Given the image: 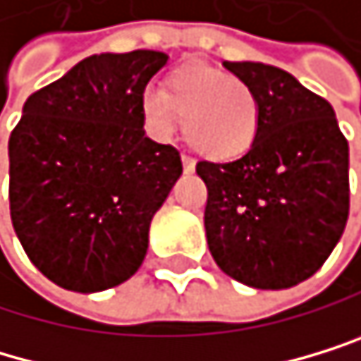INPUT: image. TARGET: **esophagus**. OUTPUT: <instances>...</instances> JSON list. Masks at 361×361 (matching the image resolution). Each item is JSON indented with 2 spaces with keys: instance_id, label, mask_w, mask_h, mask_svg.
Here are the masks:
<instances>
[{
  "instance_id": "esophagus-1",
  "label": "esophagus",
  "mask_w": 361,
  "mask_h": 361,
  "mask_svg": "<svg viewBox=\"0 0 361 361\" xmlns=\"http://www.w3.org/2000/svg\"><path fill=\"white\" fill-rule=\"evenodd\" d=\"M182 164H184V171H186V173H192V171H195V159H192V157L182 155Z\"/></svg>"
}]
</instances>
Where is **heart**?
Returning <instances> with one entry per match:
<instances>
[{
  "mask_svg": "<svg viewBox=\"0 0 361 361\" xmlns=\"http://www.w3.org/2000/svg\"><path fill=\"white\" fill-rule=\"evenodd\" d=\"M144 115L157 133H171L184 115L186 142L202 155L226 159L253 144L259 128L255 92L233 75L208 66H186L175 73L171 90L146 86Z\"/></svg>",
  "mask_w": 361,
  "mask_h": 361,
  "instance_id": "heart-1",
  "label": "heart"
}]
</instances>
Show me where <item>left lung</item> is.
I'll use <instances>...</instances> for the list:
<instances>
[{"label":"left lung","mask_w":361,"mask_h":361,"mask_svg":"<svg viewBox=\"0 0 361 361\" xmlns=\"http://www.w3.org/2000/svg\"><path fill=\"white\" fill-rule=\"evenodd\" d=\"M255 92L259 128L231 161H197L208 188L211 255L253 288H290L315 275L348 219V142L333 106L290 73L259 61H224Z\"/></svg>","instance_id":"obj_1"}]
</instances>
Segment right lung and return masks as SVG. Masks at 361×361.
Here are the masks:
<instances>
[{
    "instance_id": "1",
    "label": "right lung",
    "mask_w": 361,
    "mask_h": 361,
    "mask_svg": "<svg viewBox=\"0 0 361 361\" xmlns=\"http://www.w3.org/2000/svg\"><path fill=\"white\" fill-rule=\"evenodd\" d=\"M159 50L90 55L32 92L11 133V219L26 255L57 286L113 288L137 273L150 219L182 157L144 130L142 95Z\"/></svg>"
}]
</instances>
